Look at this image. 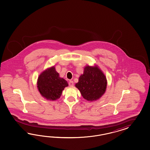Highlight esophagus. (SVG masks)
Returning <instances> with one entry per match:
<instances>
[{
  "label": "esophagus",
  "instance_id": "obj_1",
  "mask_svg": "<svg viewBox=\"0 0 150 150\" xmlns=\"http://www.w3.org/2000/svg\"><path fill=\"white\" fill-rule=\"evenodd\" d=\"M69 85L70 87H73L74 86V82L73 81H70L69 82Z\"/></svg>",
  "mask_w": 150,
  "mask_h": 150
}]
</instances>
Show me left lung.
I'll return each instance as SVG.
<instances>
[{
    "label": "left lung",
    "instance_id": "left-lung-1",
    "mask_svg": "<svg viewBox=\"0 0 150 150\" xmlns=\"http://www.w3.org/2000/svg\"><path fill=\"white\" fill-rule=\"evenodd\" d=\"M107 83L106 77L100 69L87 66L75 86L85 99L94 100L99 99L104 94Z\"/></svg>",
    "mask_w": 150,
    "mask_h": 150
}]
</instances>
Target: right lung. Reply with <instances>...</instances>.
Returning a JSON list of instances; mask_svg holds the SVG:
<instances>
[{
	"label": "right lung",
	"mask_w": 150,
	"mask_h": 150,
	"mask_svg": "<svg viewBox=\"0 0 150 150\" xmlns=\"http://www.w3.org/2000/svg\"><path fill=\"white\" fill-rule=\"evenodd\" d=\"M68 86L67 81L59 77L55 67L43 71L37 81V87L41 95L50 100H56L60 98L64 88Z\"/></svg>",
	"instance_id": "add662e5"
}]
</instances>
